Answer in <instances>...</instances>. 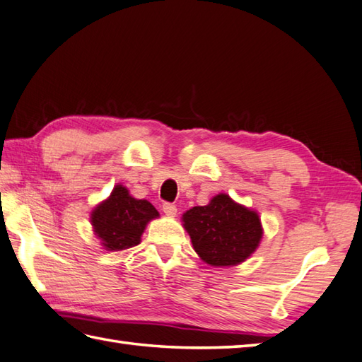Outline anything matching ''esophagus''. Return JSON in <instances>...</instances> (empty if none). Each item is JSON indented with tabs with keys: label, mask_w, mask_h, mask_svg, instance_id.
Masks as SVG:
<instances>
[{
	"label": "esophagus",
	"mask_w": 362,
	"mask_h": 362,
	"mask_svg": "<svg viewBox=\"0 0 362 362\" xmlns=\"http://www.w3.org/2000/svg\"><path fill=\"white\" fill-rule=\"evenodd\" d=\"M162 211H164L165 216H176V212H178V209H176V206L173 203H164L162 204Z\"/></svg>",
	"instance_id": "esophagus-1"
}]
</instances>
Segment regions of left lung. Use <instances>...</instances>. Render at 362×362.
<instances>
[{"label": "left lung", "mask_w": 362, "mask_h": 362, "mask_svg": "<svg viewBox=\"0 0 362 362\" xmlns=\"http://www.w3.org/2000/svg\"><path fill=\"white\" fill-rule=\"evenodd\" d=\"M192 245L204 262L216 267L243 262L259 245V216L220 194L208 206H195L182 216Z\"/></svg>", "instance_id": "1"}]
</instances>
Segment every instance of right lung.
Returning a JSON list of instances; mask_svg holds the SVG:
<instances>
[{
  "label": "right lung",
  "instance_id": "add662e5",
  "mask_svg": "<svg viewBox=\"0 0 362 362\" xmlns=\"http://www.w3.org/2000/svg\"><path fill=\"white\" fill-rule=\"evenodd\" d=\"M156 217L159 212L150 202L136 200L128 189L115 186L107 200L92 212V225L103 247L110 252H120L136 247L146 223Z\"/></svg>",
  "mask_w": 362,
  "mask_h": 362
}]
</instances>
